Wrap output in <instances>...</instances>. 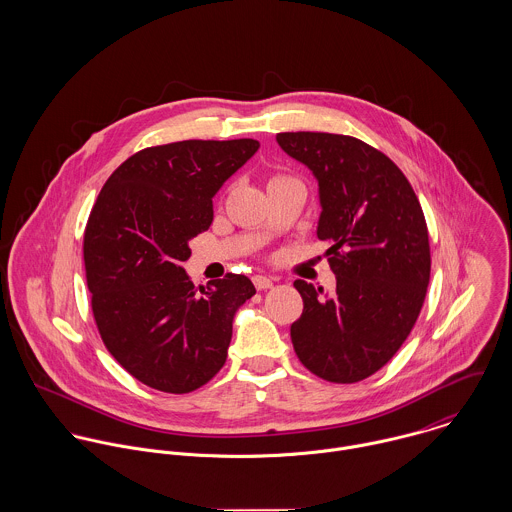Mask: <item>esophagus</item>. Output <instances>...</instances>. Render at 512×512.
I'll use <instances>...</instances> for the list:
<instances>
[{"mask_svg":"<svg viewBox=\"0 0 512 512\" xmlns=\"http://www.w3.org/2000/svg\"><path fill=\"white\" fill-rule=\"evenodd\" d=\"M254 286H256V290L258 292H262V290H270L272 286H274V282L270 280V278H266V276H254Z\"/></svg>","mask_w":512,"mask_h":512,"instance_id":"esophagus-1","label":"esophagus"}]
</instances>
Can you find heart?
Returning <instances> with one entry per match:
<instances>
[{"label": "heart", "mask_w": 512, "mask_h": 512, "mask_svg": "<svg viewBox=\"0 0 512 512\" xmlns=\"http://www.w3.org/2000/svg\"><path fill=\"white\" fill-rule=\"evenodd\" d=\"M276 179H282V177H274V179H272V181H276Z\"/></svg>", "instance_id": "1"}]
</instances>
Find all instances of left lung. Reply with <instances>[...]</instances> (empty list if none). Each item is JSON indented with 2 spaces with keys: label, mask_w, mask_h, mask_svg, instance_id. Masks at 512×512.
I'll list each match as a JSON object with an SVG mask.
<instances>
[{
  "label": "left lung",
  "mask_w": 512,
  "mask_h": 512,
  "mask_svg": "<svg viewBox=\"0 0 512 512\" xmlns=\"http://www.w3.org/2000/svg\"><path fill=\"white\" fill-rule=\"evenodd\" d=\"M280 147L319 183L317 238L337 288L295 280L303 313L292 323L297 359L323 380L351 384L386 365L410 335L430 284V240L406 175L365 142L284 132Z\"/></svg>",
  "instance_id": "obj_1"
}]
</instances>
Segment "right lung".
I'll return each mask as SVG.
<instances>
[{"mask_svg": "<svg viewBox=\"0 0 512 512\" xmlns=\"http://www.w3.org/2000/svg\"><path fill=\"white\" fill-rule=\"evenodd\" d=\"M256 140H185L146 147L104 183L84 230L92 313L110 355L147 386L185 394L224 361L238 307L254 284L226 274L195 288L189 240L213 222V197Z\"/></svg>", "mask_w": 512, "mask_h": 512, "instance_id": "obj_1", "label": "right lung"}]
</instances>
